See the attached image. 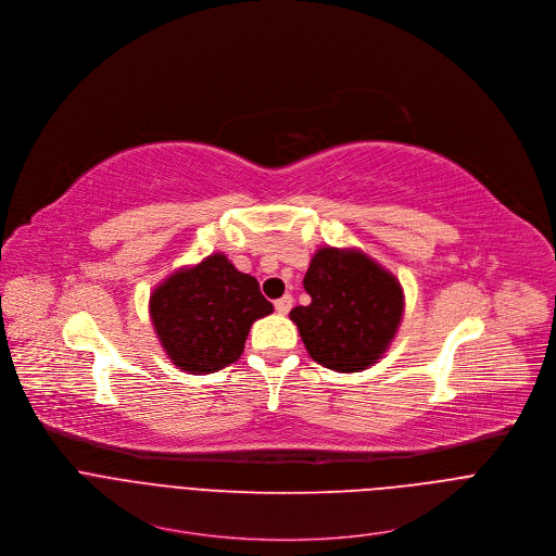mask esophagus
I'll list each match as a JSON object with an SVG mask.
<instances>
[{
	"mask_svg": "<svg viewBox=\"0 0 556 556\" xmlns=\"http://www.w3.org/2000/svg\"><path fill=\"white\" fill-rule=\"evenodd\" d=\"M274 306H276V311H278L280 315H287V313L291 311V306H293V298L287 293V295L278 298V300L274 302Z\"/></svg>",
	"mask_w": 556,
	"mask_h": 556,
	"instance_id": "esophagus-1",
	"label": "esophagus"
}]
</instances>
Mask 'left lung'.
<instances>
[{
  "label": "left lung",
  "mask_w": 556,
  "mask_h": 556,
  "mask_svg": "<svg viewBox=\"0 0 556 556\" xmlns=\"http://www.w3.org/2000/svg\"><path fill=\"white\" fill-rule=\"evenodd\" d=\"M311 295L289 317L306 353L336 372H362L390 349L405 311L399 278L355 248H319L304 276Z\"/></svg>",
  "instance_id": "8db88e82"
}]
</instances>
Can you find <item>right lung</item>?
Listing matches in <instances>:
<instances>
[{
	"label": "right lung",
	"mask_w": 556,
	"mask_h": 556,
	"mask_svg": "<svg viewBox=\"0 0 556 556\" xmlns=\"http://www.w3.org/2000/svg\"><path fill=\"white\" fill-rule=\"evenodd\" d=\"M271 311L258 280L239 271L220 252L179 267L149 298L160 346L190 375H210L235 364L252 324Z\"/></svg>",
	"instance_id": "1"
}]
</instances>
